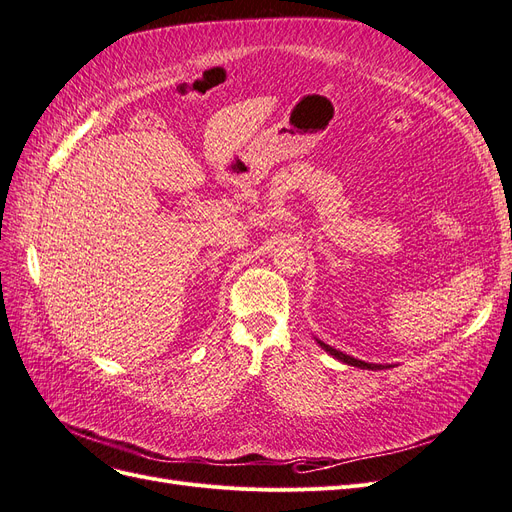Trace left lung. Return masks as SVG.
Segmentation results:
<instances>
[{
    "instance_id": "obj_1",
    "label": "left lung",
    "mask_w": 512,
    "mask_h": 512,
    "mask_svg": "<svg viewBox=\"0 0 512 512\" xmlns=\"http://www.w3.org/2000/svg\"><path fill=\"white\" fill-rule=\"evenodd\" d=\"M316 342L320 344V348H322V350H327V352L333 356V359L342 361V363H346V365H352V367H361V369H371V371H378V369H389V367H391V365H376V363H365V361L354 359V356H348V354H344V352H339V350L331 348L329 344L320 342V339H316Z\"/></svg>"
}]
</instances>
